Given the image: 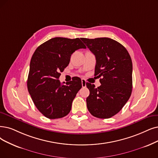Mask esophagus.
<instances>
[{"mask_svg": "<svg viewBox=\"0 0 158 158\" xmlns=\"http://www.w3.org/2000/svg\"><path fill=\"white\" fill-rule=\"evenodd\" d=\"M81 86L83 87H85L86 86V81L84 79H81Z\"/></svg>", "mask_w": 158, "mask_h": 158, "instance_id": "esophagus-1", "label": "esophagus"}]
</instances>
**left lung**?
<instances>
[{
	"instance_id": "1",
	"label": "left lung",
	"mask_w": 158,
	"mask_h": 158,
	"mask_svg": "<svg viewBox=\"0 0 158 158\" xmlns=\"http://www.w3.org/2000/svg\"><path fill=\"white\" fill-rule=\"evenodd\" d=\"M96 58L94 75L102 77L100 86L86 83L89 95L87 109L94 117L108 118L118 113L132 91V62L121 43L108 37L81 39Z\"/></svg>"
}]
</instances>
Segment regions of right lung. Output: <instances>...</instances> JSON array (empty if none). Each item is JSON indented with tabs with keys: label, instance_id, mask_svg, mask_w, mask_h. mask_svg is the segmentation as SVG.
I'll return each instance as SVG.
<instances>
[{
	"label": "right lung",
	"instance_id": "obj_1",
	"mask_svg": "<svg viewBox=\"0 0 158 158\" xmlns=\"http://www.w3.org/2000/svg\"><path fill=\"white\" fill-rule=\"evenodd\" d=\"M80 48L86 47L79 38L54 37L37 47L31 58L28 90L37 110L47 118H62L71 110L81 87V79L76 77L66 85L61 84L58 79L71 54Z\"/></svg>",
	"mask_w": 158,
	"mask_h": 158
}]
</instances>
